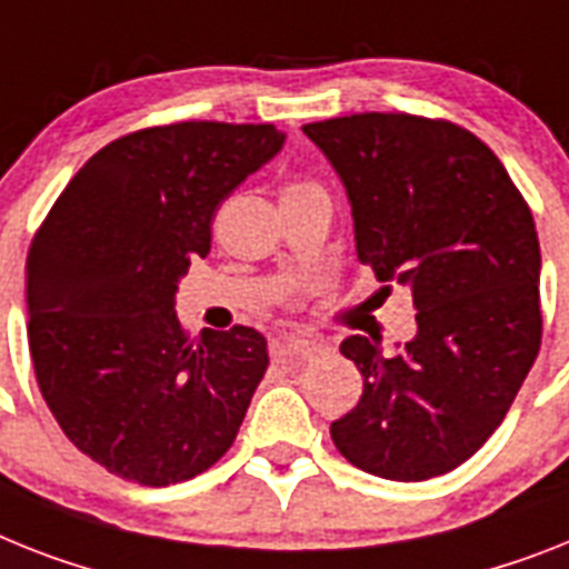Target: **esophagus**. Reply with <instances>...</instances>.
<instances>
[{
	"mask_svg": "<svg viewBox=\"0 0 569 569\" xmlns=\"http://www.w3.org/2000/svg\"><path fill=\"white\" fill-rule=\"evenodd\" d=\"M273 351L279 355V358H313V355H319L322 349V342L317 340H305V337H284V340H279L273 346Z\"/></svg>",
	"mask_w": 569,
	"mask_h": 569,
	"instance_id": "34e87169",
	"label": "esophagus"
}]
</instances>
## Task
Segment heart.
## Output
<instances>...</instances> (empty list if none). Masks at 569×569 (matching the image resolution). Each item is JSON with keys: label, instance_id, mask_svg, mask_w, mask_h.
Wrapping results in <instances>:
<instances>
[{"label": "heart", "instance_id": "1", "mask_svg": "<svg viewBox=\"0 0 569 569\" xmlns=\"http://www.w3.org/2000/svg\"><path fill=\"white\" fill-rule=\"evenodd\" d=\"M308 189H317V186H313V182H288V186H284V189H281V197H290V194H299V191H308Z\"/></svg>", "mask_w": 569, "mask_h": 569}]
</instances>
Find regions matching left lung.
<instances>
[{"label":"left lung","mask_w":569,"mask_h":569,"mask_svg":"<svg viewBox=\"0 0 569 569\" xmlns=\"http://www.w3.org/2000/svg\"><path fill=\"white\" fill-rule=\"evenodd\" d=\"M302 130L346 186L358 258L419 311L398 355L342 340L363 396L331 439L383 480L453 471L500 427L541 349L532 211L495 150L453 121L358 112Z\"/></svg>","instance_id":"8db88e82"}]
</instances>
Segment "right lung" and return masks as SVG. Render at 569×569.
<instances>
[{
	"instance_id": "add662e5",
	"label": "right lung",
	"mask_w": 569,
	"mask_h": 569,
	"mask_svg": "<svg viewBox=\"0 0 569 569\" xmlns=\"http://www.w3.org/2000/svg\"><path fill=\"white\" fill-rule=\"evenodd\" d=\"M284 144L273 124L127 133L74 173L26 264L37 387L74 448L121 480H191L232 448L267 372L256 328L189 337L173 311L211 218Z\"/></svg>"
}]
</instances>
